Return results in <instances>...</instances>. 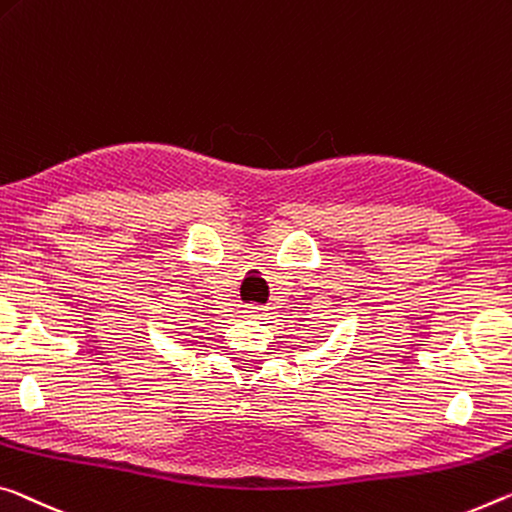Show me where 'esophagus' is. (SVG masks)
I'll return each mask as SVG.
<instances>
[{
	"label": "esophagus",
	"instance_id": "34e87169",
	"mask_svg": "<svg viewBox=\"0 0 512 512\" xmlns=\"http://www.w3.org/2000/svg\"><path fill=\"white\" fill-rule=\"evenodd\" d=\"M243 314L250 316V319H264V316H269V310H266V307H262V305H246Z\"/></svg>",
	"mask_w": 512,
	"mask_h": 512
}]
</instances>
